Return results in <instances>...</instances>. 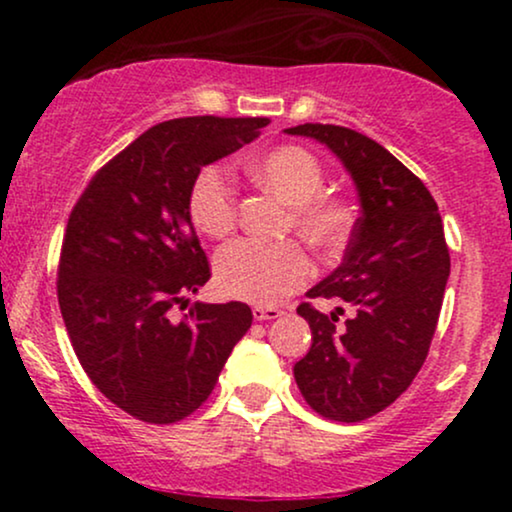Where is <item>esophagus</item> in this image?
Here are the masks:
<instances>
[{
  "mask_svg": "<svg viewBox=\"0 0 512 512\" xmlns=\"http://www.w3.org/2000/svg\"><path fill=\"white\" fill-rule=\"evenodd\" d=\"M252 315H255V320H276L281 315V310L274 308V305H255Z\"/></svg>",
  "mask_w": 512,
  "mask_h": 512,
  "instance_id": "esophagus-1",
  "label": "esophagus"
}]
</instances>
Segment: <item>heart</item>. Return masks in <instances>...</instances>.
I'll return each mask as SVG.
<instances>
[{"label": "heart", "instance_id": "heart-1", "mask_svg": "<svg viewBox=\"0 0 512 512\" xmlns=\"http://www.w3.org/2000/svg\"><path fill=\"white\" fill-rule=\"evenodd\" d=\"M250 175L291 207L289 228L315 250H339L354 228V214L342 199L320 195L325 185L322 163L301 146H279L250 163ZM192 226L207 238H226L238 223V195L221 166H204L187 192ZM310 257L296 240L257 243L236 240L219 250L214 262L216 286L223 296L257 305L284 301L308 281Z\"/></svg>", "mask_w": 512, "mask_h": 512}]
</instances>
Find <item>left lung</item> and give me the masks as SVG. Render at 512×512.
Returning a JSON list of instances; mask_svg holds the SVG:
<instances>
[{
	"label": "left lung",
	"mask_w": 512,
	"mask_h": 512,
	"mask_svg": "<svg viewBox=\"0 0 512 512\" xmlns=\"http://www.w3.org/2000/svg\"><path fill=\"white\" fill-rule=\"evenodd\" d=\"M286 132L325 144L361 202L342 264L305 293L344 301L349 320L298 305L313 346L293 366L317 414L354 424L390 407L424 366L450 276L443 221L424 182L366 134L317 122Z\"/></svg>",
	"instance_id": "left-lung-1"
}]
</instances>
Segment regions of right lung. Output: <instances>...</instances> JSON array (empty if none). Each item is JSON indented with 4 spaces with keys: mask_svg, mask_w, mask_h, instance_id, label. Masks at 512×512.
<instances>
[{
    "mask_svg": "<svg viewBox=\"0 0 512 512\" xmlns=\"http://www.w3.org/2000/svg\"><path fill=\"white\" fill-rule=\"evenodd\" d=\"M267 117H180L146 129L93 175L69 214L57 301L76 358L110 402L175 424L214 390L252 325L245 303L170 310L209 281L187 192L209 163L260 137Z\"/></svg>",
    "mask_w": 512,
    "mask_h": 512,
    "instance_id": "right-lung-1",
    "label": "right lung"
}]
</instances>
